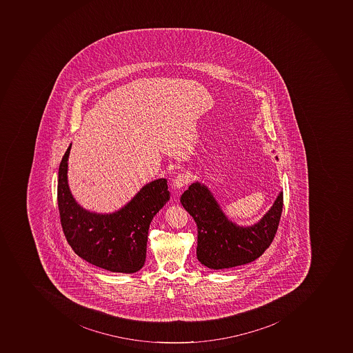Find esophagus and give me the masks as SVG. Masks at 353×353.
<instances>
[{"label": "esophagus", "mask_w": 353, "mask_h": 353, "mask_svg": "<svg viewBox=\"0 0 353 353\" xmlns=\"http://www.w3.org/2000/svg\"><path fill=\"white\" fill-rule=\"evenodd\" d=\"M190 182V175L187 174V173H180V174L174 179L173 181V185L176 189H181V188H183L184 185H187Z\"/></svg>", "instance_id": "esophagus-1"}]
</instances>
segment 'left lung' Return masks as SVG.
I'll return each mask as SVG.
<instances>
[{"label": "left lung", "instance_id": "1", "mask_svg": "<svg viewBox=\"0 0 353 353\" xmlns=\"http://www.w3.org/2000/svg\"><path fill=\"white\" fill-rule=\"evenodd\" d=\"M180 201L198 227V261L211 270H225L252 263L270 246L283 211V191L268 212L248 227L230 221L205 184H191Z\"/></svg>", "mask_w": 353, "mask_h": 353}]
</instances>
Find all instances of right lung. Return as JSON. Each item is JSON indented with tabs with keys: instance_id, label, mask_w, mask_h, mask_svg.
I'll list each match as a JSON object with an SVG mask.
<instances>
[{
	"instance_id": "add662e5",
	"label": "right lung",
	"mask_w": 353,
	"mask_h": 353,
	"mask_svg": "<svg viewBox=\"0 0 353 353\" xmlns=\"http://www.w3.org/2000/svg\"><path fill=\"white\" fill-rule=\"evenodd\" d=\"M70 148L72 144L60 162L57 193L65 239L90 264L113 273H137L145 263L150 223L170 200L168 181H152L113 214L90 212L78 205L69 189Z\"/></svg>"
}]
</instances>
